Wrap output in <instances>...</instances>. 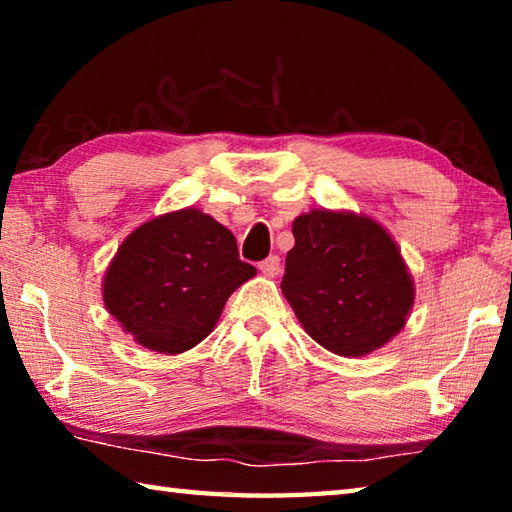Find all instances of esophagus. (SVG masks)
I'll return each mask as SVG.
<instances>
[{
    "instance_id": "34e87169",
    "label": "esophagus",
    "mask_w": 512,
    "mask_h": 512,
    "mask_svg": "<svg viewBox=\"0 0 512 512\" xmlns=\"http://www.w3.org/2000/svg\"><path fill=\"white\" fill-rule=\"evenodd\" d=\"M259 271H262V275L266 277H277L280 275V257L277 255L266 257L264 262H259Z\"/></svg>"
}]
</instances>
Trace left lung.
I'll use <instances>...</instances> for the list:
<instances>
[{
  "mask_svg": "<svg viewBox=\"0 0 512 512\" xmlns=\"http://www.w3.org/2000/svg\"><path fill=\"white\" fill-rule=\"evenodd\" d=\"M282 293L305 332L339 357H366L402 332L415 284L400 246L379 221L311 210L293 221Z\"/></svg>",
  "mask_w": 512,
  "mask_h": 512,
  "instance_id": "left-lung-1",
  "label": "left lung"
}]
</instances>
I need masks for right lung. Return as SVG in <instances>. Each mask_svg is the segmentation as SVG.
Returning a JSON list of instances; mask_svg holds the SVG:
<instances>
[{
  "label": "right lung",
  "instance_id": "obj_1",
  "mask_svg": "<svg viewBox=\"0 0 512 512\" xmlns=\"http://www.w3.org/2000/svg\"><path fill=\"white\" fill-rule=\"evenodd\" d=\"M255 275L225 225L198 207H183L121 241L101 293L108 314L137 345L180 354L210 336L225 302Z\"/></svg>",
  "mask_w": 512,
  "mask_h": 512
}]
</instances>
